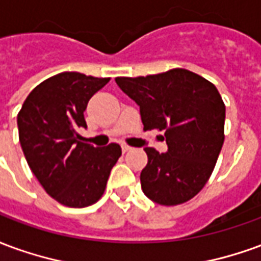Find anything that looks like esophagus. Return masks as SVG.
Returning <instances> with one entry per match:
<instances>
[{
  "instance_id": "1",
  "label": "esophagus",
  "mask_w": 261,
  "mask_h": 261,
  "mask_svg": "<svg viewBox=\"0 0 261 261\" xmlns=\"http://www.w3.org/2000/svg\"><path fill=\"white\" fill-rule=\"evenodd\" d=\"M131 149V147H128V145H121V151H123V152H128V151H130Z\"/></svg>"
}]
</instances>
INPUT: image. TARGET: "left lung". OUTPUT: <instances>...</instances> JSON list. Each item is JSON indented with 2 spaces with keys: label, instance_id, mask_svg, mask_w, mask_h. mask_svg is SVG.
Instances as JSON below:
<instances>
[{
  "label": "left lung",
  "instance_id": "left-lung-1",
  "mask_svg": "<svg viewBox=\"0 0 261 261\" xmlns=\"http://www.w3.org/2000/svg\"><path fill=\"white\" fill-rule=\"evenodd\" d=\"M140 106L145 130L165 131L168 151L145 147L144 194L161 205L189 201L205 186L224 144L225 105L218 89L189 69L116 78Z\"/></svg>",
  "mask_w": 261,
  "mask_h": 261
}]
</instances>
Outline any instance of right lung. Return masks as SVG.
<instances>
[{
    "label": "right lung",
    "instance_id": "1",
    "mask_svg": "<svg viewBox=\"0 0 261 261\" xmlns=\"http://www.w3.org/2000/svg\"><path fill=\"white\" fill-rule=\"evenodd\" d=\"M109 78L61 72L43 81L26 97L18 114L22 151L48 196L72 208L102 197L110 170L121 155L119 144L93 147L81 141L88 102Z\"/></svg>",
    "mask_w": 261,
    "mask_h": 261
}]
</instances>
